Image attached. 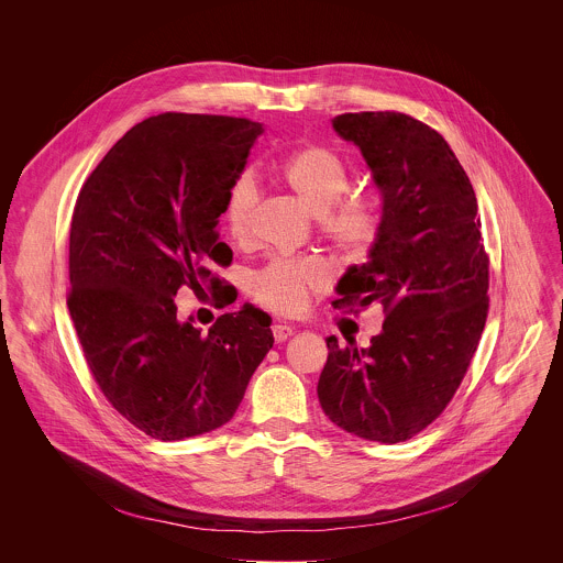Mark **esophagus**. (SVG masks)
<instances>
[{"label": "esophagus", "mask_w": 563, "mask_h": 563, "mask_svg": "<svg viewBox=\"0 0 563 563\" xmlns=\"http://www.w3.org/2000/svg\"><path fill=\"white\" fill-rule=\"evenodd\" d=\"M271 329H273L275 342H286L295 333V329L290 324H282V322H275Z\"/></svg>", "instance_id": "esophagus-1"}]
</instances>
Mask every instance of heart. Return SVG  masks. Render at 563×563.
Returning a JSON list of instances; mask_svg holds the SVG:
<instances>
[{
	"label": "heart",
	"mask_w": 563,
	"mask_h": 563,
	"mask_svg": "<svg viewBox=\"0 0 563 563\" xmlns=\"http://www.w3.org/2000/svg\"><path fill=\"white\" fill-rule=\"evenodd\" d=\"M277 179L317 214L322 234L351 257L364 255L377 241L379 208L357 195H346L351 177L344 161L327 145H303L277 164ZM257 181L241 173L228 188L221 221L236 244L251 242L253 210L257 206ZM329 286V271L317 257L275 260L251 279L255 303L277 314H301L310 295Z\"/></svg>",
	"instance_id": "b5f03b06"
}]
</instances>
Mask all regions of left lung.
I'll use <instances>...</instances> for the list:
<instances>
[{"label": "left lung", "instance_id": "8db88e82", "mask_svg": "<svg viewBox=\"0 0 563 563\" xmlns=\"http://www.w3.org/2000/svg\"><path fill=\"white\" fill-rule=\"evenodd\" d=\"M333 130L360 147L384 197L368 262L338 282L335 310L377 303L368 349L327 338L319 401L344 431L397 444L457 393L487 319L489 260L473 184L449 143L402 112H346Z\"/></svg>", "mask_w": 563, "mask_h": 563}]
</instances>
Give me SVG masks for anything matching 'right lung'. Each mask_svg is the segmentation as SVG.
<instances>
[{"mask_svg": "<svg viewBox=\"0 0 563 563\" xmlns=\"http://www.w3.org/2000/svg\"><path fill=\"white\" fill-rule=\"evenodd\" d=\"M260 134L236 117H150L97 164L74 208L67 306L86 364L112 407L164 442L232 420L275 342L253 306L201 335L173 301L190 288L225 306L210 266H230L232 249L217 225Z\"/></svg>", "mask_w": 563, "mask_h": 563, "instance_id": "right-lung-1", "label": "right lung"}]
</instances>
